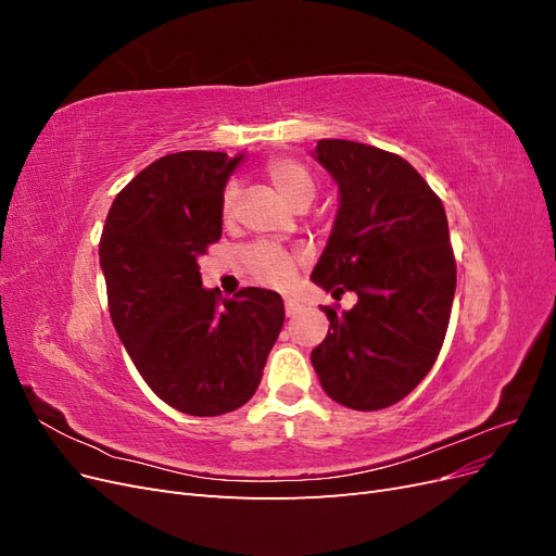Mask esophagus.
<instances>
[{
  "mask_svg": "<svg viewBox=\"0 0 556 556\" xmlns=\"http://www.w3.org/2000/svg\"><path fill=\"white\" fill-rule=\"evenodd\" d=\"M301 311H304V306H301L299 301H294V299L285 301V313H288V317H294V315H299Z\"/></svg>",
  "mask_w": 556,
  "mask_h": 556,
  "instance_id": "1",
  "label": "esophagus"
}]
</instances>
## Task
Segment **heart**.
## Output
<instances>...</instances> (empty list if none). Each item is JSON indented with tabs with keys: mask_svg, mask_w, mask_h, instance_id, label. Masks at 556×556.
I'll use <instances>...</instances> for the list:
<instances>
[{
	"mask_svg": "<svg viewBox=\"0 0 556 556\" xmlns=\"http://www.w3.org/2000/svg\"><path fill=\"white\" fill-rule=\"evenodd\" d=\"M262 174L268 182L274 185L276 192L294 208H306L315 199L317 180L304 162L288 155H278L262 166ZM220 211H223L225 223L233 220V211H237V188H233V185L225 188ZM243 266L255 282L282 290V288H290L294 280L299 255L282 245L260 241V243H252L243 252Z\"/></svg>",
	"mask_w": 556,
	"mask_h": 556,
	"instance_id": "b5f03b06",
	"label": "heart"
}]
</instances>
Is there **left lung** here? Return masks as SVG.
Wrapping results in <instances>:
<instances>
[{
  "instance_id": "1",
  "label": "left lung",
  "mask_w": 556,
  "mask_h": 556,
  "mask_svg": "<svg viewBox=\"0 0 556 556\" xmlns=\"http://www.w3.org/2000/svg\"><path fill=\"white\" fill-rule=\"evenodd\" d=\"M317 162L339 182L341 208L313 282L341 299L325 306L327 339L311 352L323 390L352 410L408 396L439 359L457 262L443 201L413 166L376 146L323 139Z\"/></svg>"
}]
</instances>
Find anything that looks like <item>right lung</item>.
I'll return each mask as SVG.
<instances>
[{
  "mask_svg": "<svg viewBox=\"0 0 556 556\" xmlns=\"http://www.w3.org/2000/svg\"><path fill=\"white\" fill-rule=\"evenodd\" d=\"M239 162L211 150L155 160L117 192L99 239L113 327L150 390L185 415L248 403L285 323L278 292L201 288L199 257L223 237Z\"/></svg>",
  "mask_w": 556,
  "mask_h": 556,
  "instance_id": "obj_1",
  "label": "right lung"
}]
</instances>
